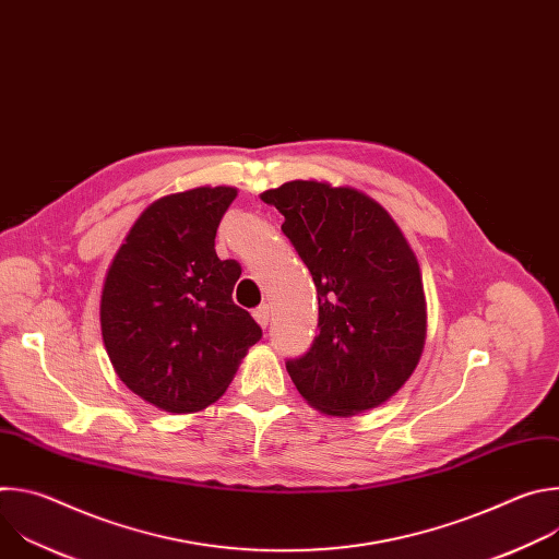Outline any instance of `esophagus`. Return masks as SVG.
Masks as SVG:
<instances>
[{
	"instance_id": "1",
	"label": "esophagus",
	"mask_w": 559,
	"mask_h": 559,
	"mask_svg": "<svg viewBox=\"0 0 559 559\" xmlns=\"http://www.w3.org/2000/svg\"><path fill=\"white\" fill-rule=\"evenodd\" d=\"M254 318H257V323H259L261 328H267V325H270V307H267V305L257 307V309H254Z\"/></svg>"
}]
</instances>
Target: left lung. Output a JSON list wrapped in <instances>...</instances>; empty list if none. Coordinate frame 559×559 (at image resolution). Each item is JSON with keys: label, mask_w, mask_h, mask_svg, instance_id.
I'll return each mask as SVG.
<instances>
[{"label": "left lung", "mask_w": 559, "mask_h": 559, "mask_svg": "<svg viewBox=\"0 0 559 559\" xmlns=\"http://www.w3.org/2000/svg\"><path fill=\"white\" fill-rule=\"evenodd\" d=\"M261 199L307 265L318 294V336L287 371L328 416L373 409L414 373L427 336L423 276L401 227L354 188L289 181Z\"/></svg>", "instance_id": "left-lung-1"}]
</instances>
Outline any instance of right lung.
Listing matches in <instances>:
<instances>
[{"label":"right lung","mask_w":559,"mask_h":559,"mask_svg":"<svg viewBox=\"0 0 559 559\" xmlns=\"http://www.w3.org/2000/svg\"><path fill=\"white\" fill-rule=\"evenodd\" d=\"M236 199L227 186L154 201L132 225L102 292V336L117 376L150 405L201 412L225 393L261 341L234 305L241 265L221 261L216 227Z\"/></svg>","instance_id":"1"}]
</instances>
